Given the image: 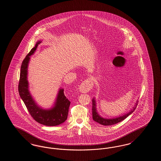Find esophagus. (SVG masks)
<instances>
[{
	"instance_id": "esophagus-1",
	"label": "esophagus",
	"mask_w": 161,
	"mask_h": 161,
	"mask_svg": "<svg viewBox=\"0 0 161 161\" xmlns=\"http://www.w3.org/2000/svg\"><path fill=\"white\" fill-rule=\"evenodd\" d=\"M93 86V83L91 80H85L79 86V91L82 93H87L91 90Z\"/></svg>"
}]
</instances>
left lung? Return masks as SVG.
<instances>
[{"label":"left lung","mask_w":161,"mask_h":161,"mask_svg":"<svg viewBox=\"0 0 161 161\" xmlns=\"http://www.w3.org/2000/svg\"><path fill=\"white\" fill-rule=\"evenodd\" d=\"M137 103H136V105L133 107L132 110H130L129 112L127 113L126 114H125L124 115H122L119 117L116 118H112V119H105L101 117L100 115L97 114V108H96V101L95 98H93L92 99V118L95 121H96L97 123L100 124L102 125L105 126H109V125H115L116 124H118L120 122L122 121L123 120L126 119L129 115H130L133 111L135 109L136 107Z\"/></svg>","instance_id":"left-lung-1"}]
</instances>
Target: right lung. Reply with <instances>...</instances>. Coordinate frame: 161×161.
<instances>
[{
    "label": "right lung",
    "instance_id": "right-lung-1",
    "mask_svg": "<svg viewBox=\"0 0 161 161\" xmlns=\"http://www.w3.org/2000/svg\"><path fill=\"white\" fill-rule=\"evenodd\" d=\"M41 43V41L37 42L35 46L31 50L22 63L18 85L19 93L33 119L41 124L53 126L61 124L67 119L70 102L65 97L64 89H60L54 107L51 109L46 110L37 105L31 95L28 89L27 80L28 64L30 56L34 53L38 45Z\"/></svg>",
    "mask_w": 161,
    "mask_h": 161
}]
</instances>
